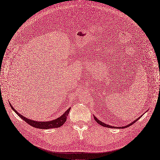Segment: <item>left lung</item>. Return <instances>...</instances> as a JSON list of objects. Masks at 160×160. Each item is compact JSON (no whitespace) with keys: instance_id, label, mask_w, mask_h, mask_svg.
<instances>
[{"instance_id":"left-lung-1","label":"left lung","mask_w":160,"mask_h":160,"mask_svg":"<svg viewBox=\"0 0 160 160\" xmlns=\"http://www.w3.org/2000/svg\"><path fill=\"white\" fill-rule=\"evenodd\" d=\"M142 115H141V117H139L138 118H137L135 120H134L133 122H131L130 124H128V125H126V126H121V127H115V126H111V125H109V124H105L104 122H103L102 121H100V120H98L95 116H94V120L96 121V122L98 123V124H99L100 125H101V126H103V127H106V128H121V129H123V128H128V127H129V126H130L131 125H132V124H133L135 122H137L138 121L141 117H142Z\"/></svg>"}]
</instances>
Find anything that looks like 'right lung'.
I'll return each instance as SVG.
<instances>
[{"label": "right lung", "instance_id": "obj_1", "mask_svg": "<svg viewBox=\"0 0 160 160\" xmlns=\"http://www.w3.org/2000/svg\"><path fill=\"white\" fill-rule=\"evenodd\" d=\"M11 108L13 109V111L14 112H16V114H18V115L24 121H25L27 123H28L29 125L32 126L34 128H39V129H45V130H47V129H51V128H59L61 126H62L66 121L67 119V117L68 115V113L70 112V108L67 109L62 115L60 116V117L52 120L51 121H47V122H44V121H35L33 120H30L29 118H26L25 117L22 116V115H21L19 114L16 109L13 108V106L10 104V103L9 102Z\"/></svg>", "mask_w": 160, "mask_h": 160}]
</instances>
